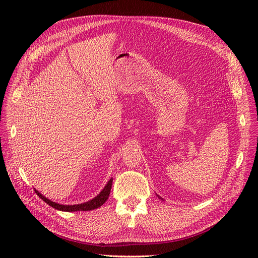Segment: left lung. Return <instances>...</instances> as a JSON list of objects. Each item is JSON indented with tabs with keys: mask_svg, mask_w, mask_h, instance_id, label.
<instances>
[{
	"mask_svg": "<svg viewBox=\"0 0 258 258\" xmlns=\"http://www.w3.org/2000/svg\"><path fill=\"white\" fill-rule=\"evenodd\" d=\"M158 197H159V196H158ZM159 199H161V200H163V199H162V198H160V197H159Z\"/></svg>",
	"mask_w": 258,
	"mask_h": 258,
	"instance_id": "obj_1",
	"label": "left lung"
}]
</instances>
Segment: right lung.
<instances>
[{
  "label": "right lung",
  "mask_w": 258,
  "mask_h": 258,
  "mask_svg": "<svg viewBox=\"0 0 258 258\" xmlns=\"http://www.w3.org/2000/svg\"><path fill=\"white\" fill-rule=\"evenodd\" d=\"M112 184H113V179L108 180V182L106 183V185L104 186V188L99 192V195H97L95 198H93L92 200L81 203V204H76V205H62V204H58V203L53 202L49 199H47L45 196H43L39 191H37L36 189H34L35 194L42 199L44 202H46L47 204L53 208H55L57 210L60 211H66V212H73V211H90V210H94L100 206H102L105 201L108 199V196H110L111 192V188H112Z\"/></svg>",
  "instance_id": "add662e5"
}]
</instances>
